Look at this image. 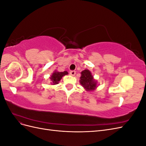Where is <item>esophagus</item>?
<instances>
[{
    "label": "esophagus",
    "mask_w": 146,
    "mask_h": 146,
    "mask_svg": "<svg viewBox=\"0 0 146 146\" xmlns=\"http://www.w3.org/2000/svg\"><path fill=\"white\" fill-rule=\"evenodd\" d=\"M69 74H70V76H74L75 75H76V72L75 71V70H71V71H70V72H69Z\"/></svg>",
    "instance_id": "1"
}]
</instances>
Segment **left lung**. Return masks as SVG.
I'll return each mask as SVG.
<instances>
[{
	"mask_svg": "<svg viewBox=\"0 0 146 146\" xmlns=\"http://www.w3.org/2000/svg\"><path fill=\"white\" fill-rule=\"evenodd\" d=\"M80 83L86 91H94L97 88V81L94 79L91 72L88 69H85L81 72Z\"/></svg>",
	"mask_w": 146,
	"mask_h": 146,
	"instance_id": "left-lung-1",
	"label": "left lung"
}]
</instances>
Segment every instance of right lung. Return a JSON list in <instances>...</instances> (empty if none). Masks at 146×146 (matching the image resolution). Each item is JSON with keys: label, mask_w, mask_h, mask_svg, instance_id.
Listing matches in <instances>:
<instances>
[{"label": "right lung", "mask_w": 146, "mask_h": 146, "mask_svg": "<svg viewBox=\"0 0 146 146\" xmlns=\"http://www.w3.org/2000/svg\"><path fill=\"white\" fill-rule=\"evenodd\" d=\"M68 72L67 71L64 72H58L56 70H55L54 72L52 74L50 77V80L52 81L51 83L52 85H56V84L59 83L58 82L60 81V80L62 77L66 75H68Z\"/></svg>", "instance_id": "obj_1"}]
</instances>
